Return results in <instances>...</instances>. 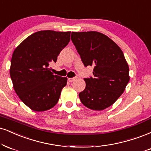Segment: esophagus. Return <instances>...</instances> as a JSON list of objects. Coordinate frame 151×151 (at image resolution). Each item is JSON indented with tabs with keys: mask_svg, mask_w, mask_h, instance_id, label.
I'll list each match as a JSON object with an SVG mask.
<instances>
[{
	"mask_svg": "<svg viewBox=\"0 0 151 151\" xmlns=\"http://www.w3.org/2000/svg\"><path fill=\"white\" fill-rule=\"evenodd\" d=\"M76 79H77V77H73V78H68V81H70V82H72V81L75 80Z\"/></svg>",
	"mask_w": 151,
	"mask_h": 151,
	"instance_id": "obj_1",
	"label": "esophagus"
}]
</instances>
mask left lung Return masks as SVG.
Returning <instances> with one entry per match:
<instances>
[{
    "instance_id": "1",
    "label": "left lung",
    "mask_w": 151,
    "mask_h": 151,
    "mask_svg": "<svg viewBox=\"0 0 151 151\" xmlns=\"http://www.w3.org/2000/svg\"><path fill=\"white\" fill-rule=\"evenodd\" d=\"M71 40L85 67L93 66V77L84 78L86 88L79 93L88 108L103 110L123 93L129 81V69L123 52L105 34L98 32H72Z\"/></svg>"
}]
</instances>
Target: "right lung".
Masks as SVG:
<instances>
[{
  "instance_id": "right-lung-1",
  "label": "right lung",
  "mask_w": 151,
  "mask_h": 151,
  "mask_svg": "<svg viewBox=\"0 0 151 151\" xmlns=\"http://www.w3.org/2000/svg\"><path fill=\"white\" fill-rule=\"evenodd\" d=\"M70 32L39 31L27 38L14 50L10 74L14 89L27 106L41 112L57 104L67 77L48 68L70 41Z\"/></svg>"
}]
</instances>
